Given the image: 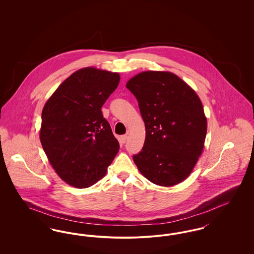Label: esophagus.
Returning a JSON list of instances; mask_svg holds the SVG:
<instances>
[{"label": "esophagus", "mask_w": 254, "mask_h": 254, "mask_svg": "<svg viewBox=\"0 0 254 254\" xmlns=\"http://www.w3.org/2000/svg\"><path fill=\"white\" fill-rule=\"evenodd\" d=\"M127 135H122L121 138H120V142L122 144H125L127 142Z\"/></svg>", "instance_id": "1"}]
</instances>
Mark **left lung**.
Listing matches in <instances>:
<instances>
[{
  "label": "left lung",
  "mask_w": 254,
  "mask_h": 254,
  "mask_svg": "<svg viewBox=\"0 0 254 254\" xmlns=\"http://www.w3.org/2000/svg\"><path fill=\"white\" fill-rule=\"evenodd\" d=\"M127 88L136 97L145 140L133 161L148 181L171 187L191 173L202 154L206 118L193 89L177 75L145 71L132 77Z\"/></svg>",
  "instance_id": "8db88e82"
}]
</instances>
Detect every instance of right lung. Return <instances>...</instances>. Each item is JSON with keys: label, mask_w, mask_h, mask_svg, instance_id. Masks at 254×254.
Segmentation results:
<instances>
[{"label": "right lung", "mask_w": 254, "mask_h": 254, "mask_svg": "<svg viewBox=\"0 0 254 254\" xmlns=\"http://www.w3.org/2000/svg\"><path fill=\"white\" fill-rule=\"evenodd\" d=\"M119 82L118 73L79 69L43 109L41 144L61 179L72 187L85 189L101 180L119 150L101 110Z\"/></svg>", "instance_id": "obj_1"}]
</instances>
